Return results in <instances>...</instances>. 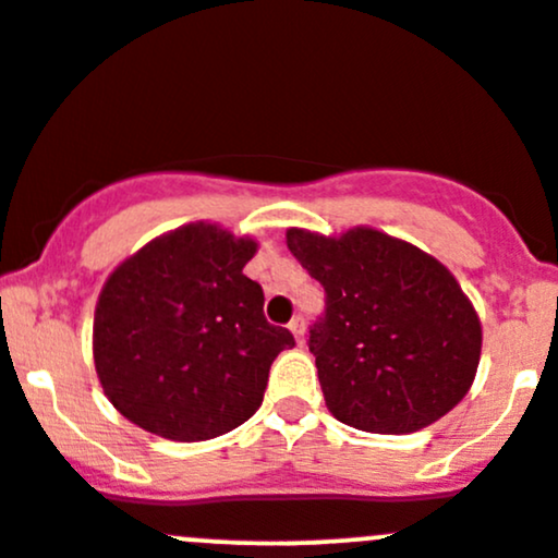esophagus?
<instances>
[{"instance_id": "esophagus-1", "label": "esophagus", "mask_w": 558, "mask_h": 558, "mask_svg": "<svg viewBox=\"0 0 558 558\" xmlns=\"http://www.w3.org/2000/svg\"><path fill=\"white\" fill-rule=\"evenodd\" d=\"M289 328H291V333H294L296 342L302 344V342H304V320H302V318H294V320H291V324H289Z\"/></svg>"}]
</instances>
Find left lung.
<instances>
[{
  "label": "left lung",
  "mask_w": 558,
  "mask_h": 558,
  "mask_svg": "<svg viewBox=\"0 0 558 558\" xmlns=\"http://www.w3.org/2000/svg\"><path fill=\"white\" fill-rule=\"evenodd\" d=\"M286 243L326 291L307 344L333 417L403 436L465 398L478 368L481 324L441 262L372 227L339 238L291 227Z\"/></svg>",
  "instance_id": "8db88e82"
}]
</instances>
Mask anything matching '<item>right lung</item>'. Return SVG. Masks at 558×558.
Masks as SVG:
<instances>
[{"label":"right lung","mask_w":558,"mask_h":558,"mask_svg":"<svg viewBox=\"0 0 558 558\" xmlns=\"http://www.w3.org/2000/svg\"><path fill=\"white\" fill-rule=\"evenodd\" d=\"M254 254L256 240L197 221L109 275L93 361L122 417L171 441H208L254 417L269 366L296 344L267 324L262 286L243 275Z\"/></svg>","instance_id":"add662e5"}]
</instances>
